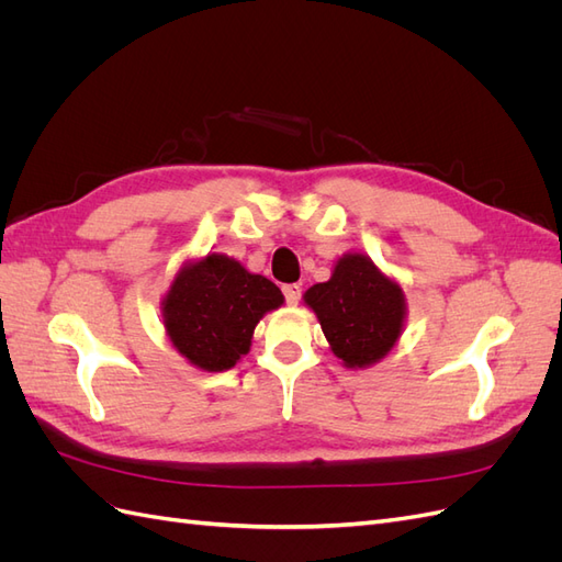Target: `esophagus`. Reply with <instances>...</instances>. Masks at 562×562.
Instances as JSON below:
<instances>
[{"label": "esophagus", "instance_id": "obj_1", "mask_svg": "<svg viewBox=\"0 0 562 562\" xmlns=\"http://www.w3.org/2000/svg\"><path fill=\"white\" fill-rule=\"evenodd\" d=\"M283 295H285V302H288V304H297L300 297H302V285H300V283H288V285H283Z\"/></svg>", "mask_w": 562, "mask_h": 562}]
</instances>
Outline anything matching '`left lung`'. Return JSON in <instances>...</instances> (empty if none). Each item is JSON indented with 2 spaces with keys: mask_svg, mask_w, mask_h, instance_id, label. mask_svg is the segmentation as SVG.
Instances as JSON below:
<instances>
[{
  "mask_svg": "<svg viewBox=\"0 0 562 562\" xmlns=\"http://www.w3.org/2000/svg\"><path fill=\"white\" fill-rule=\"evenodd\" d=\"M304 304L314 310L333 353L347 368L378 363L403 333V288L363 252L342 255L333 277L304 293Z\"/></svg>",
  "mask_w": 562,
  "mask_h": 562,
  "instance_id": "obj_1",
  "label": "left lung"
}]
</instances>
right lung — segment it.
<instances>
[{
    "mask_svg": "<svg viewBox=\"0 0 562 562\" xmlns=\"http://www.w3.org/2000/svg\"><path fill=\"white\" fill-rule=\"evenodd\" d=\"M283 304L269 279L223 252L187 262L164 295L166 335L192 366L223 372L250 349L258 321Z\"/></svg>",
    "mask_w": 562,
    "mask_h": 562,
    "instance_id": "right-lung-1",
    "label": "right lung"
}]
</instances>
